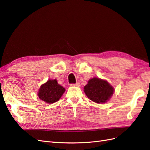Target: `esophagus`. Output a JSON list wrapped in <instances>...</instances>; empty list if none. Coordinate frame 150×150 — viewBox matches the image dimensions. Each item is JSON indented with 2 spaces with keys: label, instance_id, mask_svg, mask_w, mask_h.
<instances>
[{
  "label": "esophagus",
  "instance_id": "esophagus-1",
  "mask_svg": "<svg viewBox=\"0 0 150 150\" xmlns=\"http://www.w3.org/2000/svg\"><path fill=\"white\" fill-rule=\"evenodd\" d=\"M71 86H77V87H80V83H76V84H71Z\"/></svg>",
  "mask_w": 150,
  "mask_h": 150
}]
</instances>
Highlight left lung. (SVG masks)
<instances>
[{"label":"left lung","mask_w":150,"mask_h":150,"mask_svg":"<svg viewBox=\"0 0 150 150\" xmlns=\"http://www.w3.org/2000/svg\"><path fill=\"white\" fill-rule=\"evenodd\" d=\"M88 98L96 103H104L112 96L115 89L107 81L93 78L88 81L84 87Z\"/></svg>","instance_id":"obj_1"}]
</instances>
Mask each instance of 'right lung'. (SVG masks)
<instances>
[{
  "label": "right lung",
  "instance_id": "add662e5",
  "mask_svg": "<svg viewBox=\"0 0 150 150\" xmlns=\"http://www.w3.org/2000/svg\"><path fill=\"white\" fill-rule=\"evenodd\" d=\"M65 90L64 88L57 83L56 79H49L40 86L38 95L43 101L52 104L59 101Z\"/></svg>",
  "mask_w": 150,
  "mask_h": 150
}]
</instances>
